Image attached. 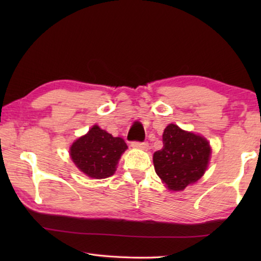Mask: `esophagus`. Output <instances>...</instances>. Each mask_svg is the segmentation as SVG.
<instances>
[{
    "instance_id": "1",
    "label": "esophagus",
    "mask_w": 261,
    "mask_h": 261,
    "mask_svg": "<svg viewBox=\"0 0 261 261\" xmlns=\"http://www.w3.org/2000/svg\"><path fill=\"white\" fill-rule=\"evenodd\" d=\"M131 146L135 148L144 149V151H146V149L148 148V143H146V141H144V143H140V141H132Z\"/></svg>"
}]
</instances>
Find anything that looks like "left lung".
Returning <instances> with one entry per match:
<instances>
[{
    "label": "left lung",
    "mask_w": 261,
    "mask_h": 261,
    "mask_svg": "<svg viewBox=\"0 0 261 261\" xmlns=\"http://www.w3.org/2000/svg\"><path fill=\"white\" fill-rule=\"evenodd\" d=\"M162 141L163 147L153 154V163L168 189L182 191L205 174L212 149L204 137L169 124L163 131Z\"/></svg>",
    "instance_id": "1"
}]
</instances>
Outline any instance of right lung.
Returning a JSON list of instances; mask_svg holds the SVG:
<instances>
[{
	"instance_id": "obj_1",
	"label": "right lung",
	"mask_w": 261,
	"mask_h": 261,
	"mask_svg": "<svg viewBox=\"0 0 261 261\" xmlns=\"http://www.w3.org/2000/svg\"><path fill=\"white\" fill-rule=\"evenodd\" d=\"M126 148L125 141L120 137H113L98 125H93L71 145L70 156L82 173L91 178L101 179L114 175Z\"/></svg>"
}]
</instances>
